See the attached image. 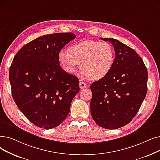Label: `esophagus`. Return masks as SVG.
<instances>
[{
	"label": "esophagus",
	"instance_id": "1",
	"mask_svg": "<svg viewBox=\"0 0 160 160\" xmlns=\"http://www.w3.org/2000/svg\"><path fill=\"white\" fill-rule=\"evenodd\" d=\"M79 85H80V88L81 89H84V88H86L87 87V84H86L85 82H80Z\"/></svg>",
	"mask_w": 160,
	"mask_h": 160
}]
</instances>
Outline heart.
Masks as SVG:
<instances>
[{"mask_svg":"<svg viewBox=\"0 0 160 160\" xmlns=\"http://www.w3.org/2000/svg\"><path fill=\"white\" fill-rule=\"evenodd\" d=\"M59 60L66 72H74L81 63L84 77L98 80L110 71L114 61V52L112 46L105 42L84 40L69 47L67 53L60 52Z\"/></svg>","mask_w":160,"mask_h":160,"instance_id":"b5f03b06","label":"heart"}]
</instances>
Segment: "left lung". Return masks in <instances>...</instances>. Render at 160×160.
I'll return each instance as SVG.
<instances>
[{
  "instance_id": "1",
  "label": "left lung",
  "mask_w": 160,
  "mask_h": 160,
  "mask_svg": "<svg viewBox=\"0 0 160 160\" xmlns=\"http://www.w3.org/2000/svg\"><path fill=\"white\" fill-rule=\"evenodd\" d=\"M114 46L110 71L90 86L91 114L101 128L116 129L128 124L139 110L147 92L148 72L137 52L114 38H101Z\"/></svg>"
}]
</instances>
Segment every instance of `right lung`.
I'll use <instances>...</instances> for the list:
<instances>
[{
  "instance_id": "right-lung-1",
  "label": "right lung",
  "mask_w": 160,
  "mask_h": 160,
  "mask_svg": "<svg viewBox=\"0 0 160 160\" xmlns=\"http://www.w3.org/2000/svg\"><path fill=\"white\" fill-rule=\"evenodd\" d=\"M75 38L72 32L46 34L25 44L13 58L9 71L13 99L38 128L59 126L79 92L78 78L63 71L59 60L62 48Z\"/></svg>"
}]
</instances>
